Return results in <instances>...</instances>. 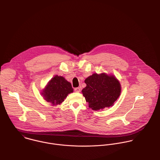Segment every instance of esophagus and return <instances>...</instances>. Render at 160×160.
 I'll return each instance as SVG.
<instances>
[{
  "mask_svg": "<svg viewBox=\"0 0 160 160\" xmlns=\"http://www.w3.org/2000/svg\"><path fill=\"white\" fill-rule=\"evenodd\" d=\"M74 91L76 92H79L81 91V88H76L74 89Z\"/></svg>",
  "mask_w": 160,
  "mask_h": 160,
  "instance_id": "esophagus-1",
  "label": "esophagus"
}]
</instances>
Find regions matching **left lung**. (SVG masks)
I'll return each instance as SVG.
<instances>
[{"instance_id":"8db88e82","label":"left lung","mask_w":160,"mask_h":160,"mask_svg":"<svg viewBox=\"0 0 160 160\" xmlns=\"http://www.w3.org/2000/svg\"><path fill=\"white\" fill-rule=\"evenodd\" d=\"M84 82L86 87L82 90V93L89 107L93 110L113 106L120 95L121 84L113 75L94 73Z\"/></svg>"}]
</instances>
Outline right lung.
<instances>
[{"label": "right lung", "mask_w": 160, "mask_h": 160, "mask_svg": "<svg viewBox=\"0 0 160 160\" xmlns=\"http://www.w3.org/2000/svg\"><path fill=\"white\" fill-rule=\"evenodd\" d=\"M72 92L71 84L63 77L56 75L48 82L42 95L47 102L57 105L62 103L69 93Z\"/></svg>", "instance_id": "1"}]
</instances>
